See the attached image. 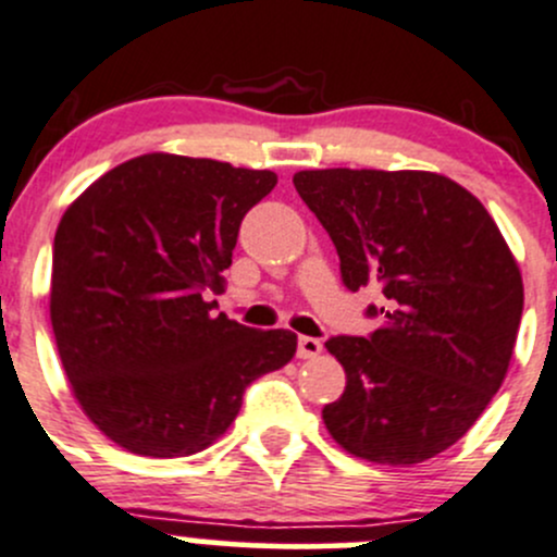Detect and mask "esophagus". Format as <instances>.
Wrapping results in <instances>:
<instances>
[{
    "label": "esophagus",
    "instance_id": "1",
    "mask_svg": "<svg viewBox=\"0 0 557 557\" xmlns=\"http://www.w3.org/2000/svg\"><path fill=\"white\" fill-rule=\"evenodd\" d=\"M320 350H323L320 339H314V336H299V345H296L299 358H318Z\"/></svg>",
    "mask_w": 557,
    "mask_h": 557
}]
</instances>
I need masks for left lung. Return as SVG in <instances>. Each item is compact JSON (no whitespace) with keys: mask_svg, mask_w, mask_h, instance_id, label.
I'll list each match as a JSON object with an SVG mask.
<instances>
[{"mask_svg":"<svg viewBox=\"0 0 557 557\" xmlns=\"http://www.w3.org/2000/svg\"><path fill=\"white\" fill-rule=\"evenodd\" d=\"M294 185L329 232L347 290L377 288L383 325L325 342L347 385L323 407L336 445L423 463L476 423L507 377L522 277L476 196L434 172L310 170Z\"/></svg>","mask_w":557,"mask_h":557,"instance_id":"left-lung-1","label":"left lung"}]
</instances>
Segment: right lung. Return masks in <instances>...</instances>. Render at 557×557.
<instances>
[{
  "mask_svg": "<svg viewBox=\"0 0 557 557\" xmlns=\"http://www.w3.org/2000/svg\"><path fill=\"white\" fill-rule=\"evenodd\" d=\"M277 185L269 170L148 153L64 212L50 323L66 380L123 450L194 455L237 418L245 387L285 367L296 334L212 314L239 226Z\"/></svg>",
  "mask_w": 557,
  "mask_h": 557,
  "instance_id": "right-lung-1",
  "label": "right lung"
}]
</instances>
